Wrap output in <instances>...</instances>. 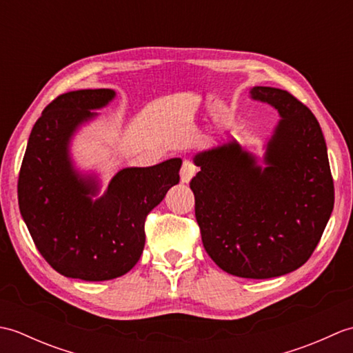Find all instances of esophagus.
<instances>
[{
    "label": "esophagus",
    "mask_w": 353,
    "mask_h": 353,
    "mask_svg": "<svg viewBox=\"0 0 353 353\" xmlns=\"http://www.w3.org/2000/svg\"><path fill=\"white\" fill-rule=\"evenodd\" d=\"M197 167L196 165H194L191 161H183V163H182V168H181V181L183 182V183H188L191 179L196 176V172H197Z\"/></svg>",
    "instance_id": "obj_1"
}]
</instances>
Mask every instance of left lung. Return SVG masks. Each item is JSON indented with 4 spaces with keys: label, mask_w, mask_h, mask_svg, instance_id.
<instances>
[{
    "label": "left lung",
    "mask_w": 353,
    "mask_h": 353,
    "mask_svg": "<svg viewBox=\"0 0 353 353\" xmlns=\"http://www.w3.org/2000/svg\"><path fill=\"white\" fill-rule=\"evenodd\" d=\"M252 99L281 114L267 167L230 141L196 156L190 183L209 256L224 272L268 279L311 258L334 209L326 142L310 108L288 91L254 86Z\"/></svg>",
    "instance_id": "left-lung-1"
}]
</instances>
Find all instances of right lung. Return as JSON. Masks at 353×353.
<instances>
[{
  "label": "right lung",
  "instance_id": "1",
  "mask_svg": "<svg viewBox=\"0 0 353 353\" xmlns=\"http://www.w3.org/2000/svg\"><path fill=\"white\" fill-rule=\"evenodd\" d=\"M115 97L110 89H80L56 97L33 125L18 179V203L43 259L66 277L109 281L139 261L147 215L179 183L181 159L124 168L92 201L94 182L81 179L68 156L76 127Z\"/></svg>",
  "mask_w": 353,
  "mask_h": 353
}]
</instances>
